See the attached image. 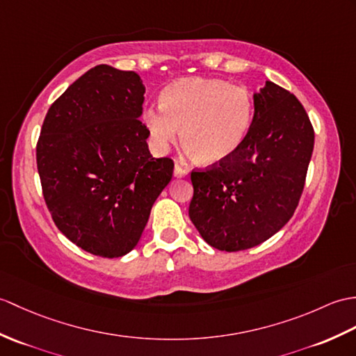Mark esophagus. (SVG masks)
<instances>
[{
  "label": "esophagus",
  "mask_w": 356,
  "mask_h": 356,
  "mask_svg": "<svg viewBox=\"0 0 356 356\" xmlns=\"http://www.w3.org/2000/svg\"><path fill=\"white\" fill-rule=\"evenodd\" d=\"M188 176H189V171L188 170L181 168L179 163L175 165V177H188Z\"/></svg>",
  "instance_id": "34e87169"
}]
</instances>
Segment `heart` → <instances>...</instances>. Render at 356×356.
I'll list each match as a JSON object with an SVG mask.
<instances>
[{"label": "heart", "mask_w": 356, "mask_h": 356, "mask_svg": "<svg viewBox=\"0 0 356 356\" xmlns=\"http://www.w3.org/2000/svg\"><path fill=\"white\" fill-rule=\"evenodd\" d=\"M254 112L253 97L244 86L220 79H180L161 94V106L144 111V124L159 152L179 138L202 165L229 159L249 134Z\"/></svg>", "instance_id": "1"}]
</instances>
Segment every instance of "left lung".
<instances>
[{"label":"left lung","mask_w":356,"mask_h":356,"mask_svg":"<svg viewBox=\"0 0 356 356\" xmlns=\"http://www.w3.org/2000/svg\"><path fill=\"white\" fill-rule=\"evenodd\" d=\"M243 145L208 171H193L189 218L213 249L238 252L267 241L299 204L314 130L297 98L266 81Z\"/></svg>","instance_id":"obj_1"}]
</instances>
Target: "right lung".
<instances>
[{
    "mask_svg": "<svg viewBox=\"0 0 356 356\" xmlns=\"http://www.w3.org/2000/svg\"><path fill=\"white\" fill-rule=\"evenodd\" d=\"M135 71L97 65L48 109L36 147L51 217L71 243L118 258L139 243L175 163L148 150Z\"/></svg>",
    "mask_w": 356,
    "mask_h": 356,
    "instance_id": "right-lung-1",
    "label": "right lung"
}]
</instances>
